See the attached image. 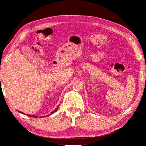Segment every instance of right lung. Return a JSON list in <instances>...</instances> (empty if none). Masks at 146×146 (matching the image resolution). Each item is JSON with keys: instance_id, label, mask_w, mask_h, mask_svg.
I'll list each match as a JSON object with an SVG mask.
<instances>
[{"instance_id": "add662e5", "label": "right lung", "mask_w": 146, "mask_h": 146, "mask_svg": "<svg viewBox=\"0 0 146 146\" xmlns=\"http://www.w3.org/2000/svg\"><path fill=\"white\" fill-rule=\"evenodd\" d=\"M58 108H57L54 111V112H52V113H54V112H56V111L57 110V109H58ZM48 115H50V114H48ZM29 117H36V118H37L38 117H37V116H32V115H29Z\"/></svg>"}]
</instances>
